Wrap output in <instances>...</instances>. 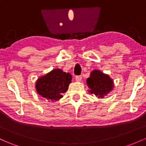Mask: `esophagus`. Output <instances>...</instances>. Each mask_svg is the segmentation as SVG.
<instances>
[{
  "label": "esophagus",
  "mask_w": 146,
  "mask_h": 146,
  "mask_svg": "<svg viewBox=\"0 0 146 146\" xmlns=\"http://www.w3.org/2000/svg\"><path fill=\"white\" fill-rule=\"evenodd\" d=\"M82 79V75H76V76H75V80H76L77 81H81Z\"/></svg>",
  "instance_id": "34e87169"
}]
</instances>
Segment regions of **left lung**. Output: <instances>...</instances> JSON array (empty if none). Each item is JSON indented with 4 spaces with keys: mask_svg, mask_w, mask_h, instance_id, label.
Instances as JSON below:
<instances>
[{
    "mask_svg": "<svg viewBox=\"0 0 146 146\" xmlns=\"http://www.w3.org/2000/svg\"><path fill=\"white\" fill-rule=\"evenodd\" d=\"M86 82L90 93L98 96V98H104L113 87V82L110 77L98 70H95L90 73V76L87 79Z\"/></svg>",
    "mask_w": 146,
    "mask_h": 146,
    "instance_id": "8db88e82",
    "label": "left lung"
}]
</instances>
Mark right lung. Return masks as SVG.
<instances>
[{
  "label": "right lung",
  "mask_w": 146,
  "mask_h": 146,
  "mask_svg": "<svg viewBox=\"0 0 146 146\" xmlns=\"http://www.w3.org/2000/svg\"><path fill=\"white\" fill-rule=\"evenodd\" d=\"M72 77L61 69H54L41 77L36 82V90L40 95L47 100H57L62 98V93L68 89Z\"/></svg>",
  "instance_id": "1"
}]
</instances>
